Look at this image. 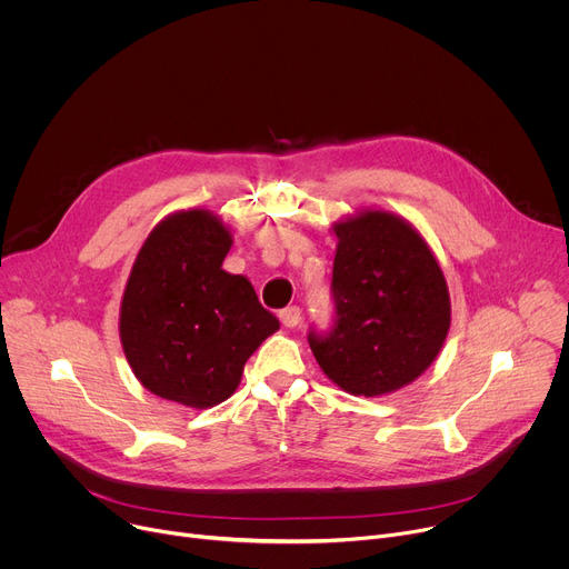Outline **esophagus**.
<instances>
[{
	"label": "esophagus",
	"mask_w": 569,
	"mask_h": 569,
	"mask_svg": "<svg viewBox=\"0 0 569 569\" xmlns=\"http://www.w3.org/2000/svg\"><path fill=\"white\" fill-rule=\"evenodd\" d=\"M280 321L287 326V328H296L300 321H302V312H300V308H287V310H282L280 312Z\"/></svg>",
	"instance_id": "obj_1"
}]
</instances>
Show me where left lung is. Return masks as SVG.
<instances>
[{
  "label": "left lung",
  "instance_id": "1",
  "mask_svg": "<svg viewBox=\"0 0 569 569\" xmlns=\"http://www.w3.org/2000/svg\"><path fill=\"white\" fill-rule=\"evenodd\" d=\"M330 230L337 317L328 337L310 332V348L348 395H391L442 351L451 326L447 278L428 241L399 213L360 209Z\"/></svg>",
  "mask_w": 569,
  "mask_h": 569
}]
</instances>
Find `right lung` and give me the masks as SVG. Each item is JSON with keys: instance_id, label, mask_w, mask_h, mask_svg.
I'll list each match as a JSON object with an SVG mask.
<instances>
[{"instance_id": "add662e5", "label": "right lung", "mask_w": 569, "mask_h": 569, "mask_svg": "<svg viewBox=\"0 0 569 569\" xmlns=\"http://www.w3.org/2000/svg\"><path fill=\"white\" fill-rule=\"evenodd\" d=\"M232 228L202 207L152 228L120 300L122 353L159 399L207 410L234 395L248 358L280 330L254 287L223 269Z\"/></svg>"}]
</instances>
